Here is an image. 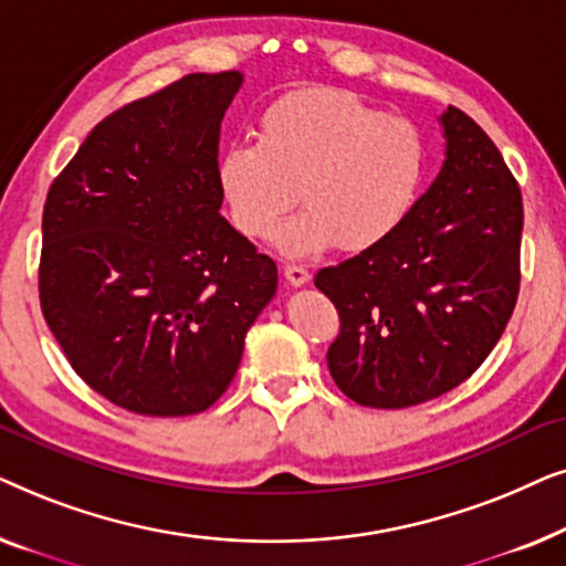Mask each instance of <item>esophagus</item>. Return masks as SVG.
Instances as JSON below:
<instances>
[{
	"label": "esophagus",
	"instance_id": "esophagus-1",
	"mask_svg": "<svg viewBox=\"0 0 566 566\" xmlns=\"http://www.w3.org/2000/svg\"><path fill=\"white\" fill-rule=\"evenodd\" d=\"M283 275L291 285H304L308 281V270L304 265H296V262H285Z\"/></svg>",
	"mask_w": 566,
	"mask_h": 566
}]
</instances>
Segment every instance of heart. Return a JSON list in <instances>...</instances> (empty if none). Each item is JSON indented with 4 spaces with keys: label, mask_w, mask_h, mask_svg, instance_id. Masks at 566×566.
<instances>
[{
    "label": "heart",
    "mask_w": 566,
    "mask_h": 566,
    "mask_svg": "<svg viewBox=\"0 0 566 566\" xmlns=\"http://www.w3.org/2000/svg\"><path fill=\"white\" fill-rule=\"evenodd\" d=\"M422 175L420 130L345 90L283 97L262 115L260 142L231 144L219 159L229 219L247 239L273 237L298 190L304 211L275 239L291 258L384 242L415 206Z\"/></svg>",
    "instance_id": "b5f03b06"
}]
</instances>
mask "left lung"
I'll use <instances>...</instances> for the list:
<instances>
[{
  "instance_id": "obj_1",
  "label": "left lung",
  "mask_w": 566,
  "mask_h": 566,
  "mask_svg": "<svg viewBox=\"0 0 566 566\" xmlns=\"http://www.w3.org/2000/svg\"><path fill=\"white\" fill-rule=\"evenodd\" d=\"M440 120L446 161L430 190L384 242L314 277L339 314L329 374L363 407L405 409L455 389L517 304L521 188L467 113L448 105Z\"/></svg>"
}]
</instances>
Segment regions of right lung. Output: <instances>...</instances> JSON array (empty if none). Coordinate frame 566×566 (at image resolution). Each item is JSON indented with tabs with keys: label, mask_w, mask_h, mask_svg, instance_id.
Returning a JSON list of instances; mask_svg holds the SVG:
<instances>
[{
	"label": "right lung",
	"mask_w": 566,
	"mask_h": 566,
	"mask_svg": "<svg viewBox=\"0 0 566 566\" xmlns=\"http://www.w3.org/2000/svg\"><path fill=\"white\" fill-rule=\"evenodd\" d=\"M242 74H188L90 130L43 206L38 296L90 389L185 417L229 389L277 268L219 213L221 120Z\"/></svg>",
	"instance_id": "obj_1"
}]
</instances>
